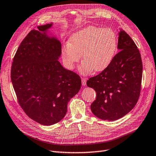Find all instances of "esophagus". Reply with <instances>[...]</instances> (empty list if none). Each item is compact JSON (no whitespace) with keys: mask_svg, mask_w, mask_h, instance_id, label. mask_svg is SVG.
<instances>
[{"mask_svg":"<svg viewBox=\"0 0 156 156\" xmlns=\"http://www.w3.org/2000/svg\"><path fill=\"white\" fill-rule=\"evenodd\" d=\"M86 81H87V80H86V78H82V85H83V86L86 85Z\"/></svg>","mask_w":156,"mask_h":156,"instance_id":"esophagus-1","label":"esophagus"}]
</instances>
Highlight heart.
<instances>
[{
    "label": "heart",
    "mask_w": 156,
    "mask_h": 156,
    "mask_svg": "<svg viewBox=\"0 0 156 156\" xmlns=\"http://www.w3.org/2000/svg\"><path fill=\"white\" fill-rule=\"evenodd\" d=\"M117 49V38L109 28L88 26L74 33L68 44L62 49L66 66L72 69L79 61L80 55L83 60L80 66L82 74L101 72L110 66Z\"/></svg>",
    "instance_id": "1"
}]
</instances>
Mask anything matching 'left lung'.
<instances>
[{
  "mask_svg": "<svg viewBox=\"0 0 156 156\" xmlns=\"http://www.w3.org/2000/svg\"><path fill=\"white\" fill-rule=\"evenodd\" d=\"M118 36L119 51L110 66L87 82L96 93L91 111L103 120L114 121L125 116L136 105L141 91L143 65L140 51L122 29Z\"/></svg>",
  "mask_w": 156,
  "mask_h": 156,
  "instance_id": "obj_1",
  "label": "left lung"
}]
</instances>
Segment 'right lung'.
<instances>
[{
	"label": "right lung",
	"mask_w": 156,
	"mask_h": 156,
	"mask_svg": "<svg viewBox=\"0 0 156 156\" xmlns=\"http://www.w3.org/2000/svg\"><path fill=\"white\" fill-rule=\"evenodd\" d=\"M53 23L38 26L23 40L14 56L11 79L19 105L31 119L52 125L66 116L67 103L81 88L77 74L60 62L62 45L49 35Z\"/></svg>",
	"instance_id": "add662e5"
}]
</instances>
